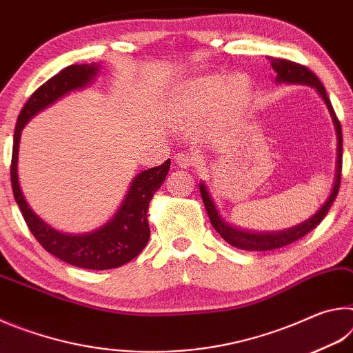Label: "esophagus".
<instances>
[{
  "instance_id": "esophagus-1",
  "label": "esophagus",
  "mask_w": 353,
  "mask_h": 353,
  "mask_svg": "<svg viewBox=\"0 0 353 353\" xmlns=\"http://www.w3.org/2000/svg\"><path fill=\"white\" fill-rule=\"evenodd\" d=\"M176 165L181 166V168H191V166L196 165V155L190 152H179L176 154Z\"/></svg>"
}]
</instances>
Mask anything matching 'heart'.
<instances>
[{"label": "heart", "mask_w": 353, "mask_h": 353, "mask_svg": "<svg viewBox=\"0 0 353 353\" xmlns=\"http://www.w3.org/2000/svg\"><path fill=\"white\" fill-rule=\"evenodd\" d=\"M248 81L241 74H234L229 79L223 76H205L188 82L177 97V107L182 112H204L224 98L227 103L236 104L246 97Z\"/></svg>", "instance_id": "heart-1"}]
</instances>
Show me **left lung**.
Segmentation results:
<instances>
[{
	"label": "left lung",
	"mask_w": 353,
	"mask_h": 353,
	"mask_svg": "<svg viewBox=\"0 0 353 353\" xmlns=\"http://www.w3.org/2000/svg\"><path fill=\"white\" fill-rule=\"evenodd\" d=\"M271 61V67L274 71L277 73L276 82L277 83H307L310 87H314L318 93L321 94V98L324 99V103L328 107V112H330L333 124H334V130H336V140H338V148H336V172H334V182H333V188L332 193L328 196L327 201L324 202L318 212H316L312 218H308L307 221H303L302 224H297L294 227H290L286 230H280V232H265V234H259V232H246L241 229H235L234 225H230L229 223L219 216L218 208L214 205V202L212 199L210 193L204 183H199V190H201V196L202 201H204L205 210L208 213V218H210V223L214 227V230L224 238V240L232 244V246L241 250H256V252H263V250H274L283 246H288V244L297 241L299 238L305 236L310 234L314 227H318L322 219L325 218V214L330 210V207L333 204V201L336 199L338 191H339V185H341V170H343V130H341V124H339V119L336 117V113L333 110V105L330 103V99L327 97V92L324 85H322L321 81L318 79L312 70H308L305 65L286 61V59H279V57H268Z\"/></svg>",
	"instance_id": "obj_1"
}]
</instances>
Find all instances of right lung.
<instances>
[{"mask_svg":"<svg viewBox=\"0 0 353 353\" xmlns=\"http://www.w3.org/2000/svg\"><path fill=\"white\" fill-rule=\"evenodd\" d=\"M99 65L82 63L70 65V67L59 71L43 85L35 90L31 98L26 101L17 119L14 132V148H12V163H10V182L14 198L19 204L23 218H25L29 230L32 232L45 250L57 256L59 260L70 265L83 268V270H112L119 268L124 263L134 260L148 244L149 223L148 208L152 196L162 183L170 171L171 159L155 168L137 174L130 188L124 196L123 204L113 218L99 229L82 235H67L61 234L45 221H41L32 208L28 205L25 196L21 193L19 183V146L21 130L32 117L37 115L45 107L56 103L65 94L79 90L90 83L98 74Z\"/></svg>","mask_w":353,"mask_h":353,"instance_id":"right-lung-1","label":"right lung"}]
</instances>
